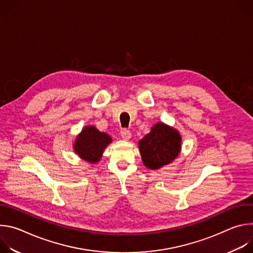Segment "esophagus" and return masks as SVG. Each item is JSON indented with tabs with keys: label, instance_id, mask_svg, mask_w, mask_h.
<instances>
[{
	"label": "esophagus",
	"instance_id": "34e87169",
	"mask_svg": "<svg viewBox=\"0 0 253 253\" xmlns=\"http://www.w3.org/2000/svg\"><path fill=\"white\" fill-rule=\"evenodd\" d=\"M121 137H122V139H123V140L127 141V140H130V139H131L132 134H131V132H130L129 130L124 129V130L121 132Z\"/></svg>",
	"mask_w": 253,
	"mask_h": 253
}]
</instances>
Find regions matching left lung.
<instances>
[{
	"label": "left lung",
	"mask_w": 253,
	"mask_h": 253,
	"mask_svg": "<svg viewBox=\"0 0 253 253\" xmlns=\"http://www.w3.org/2000/svg\"><path fill=\"white\" fill-rule=\"evenodd\" d=\"M181 134L177 129L163 122L156 123L138 142L143 164L151 170L170 164L181 152Z\"/></svg>",
	"instance_id": "8db88e82"
}]
</instances>
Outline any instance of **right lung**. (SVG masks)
Segmentation results:
<instances>
[{"label": "right lung", "instance_id": "add662e5", "mask_svg": "<svg viewBox=\"0 0 253 253\" xmlns=\"http://www.w3.org/2000/svg\"><path fill=\"white\" fill-rule=\"evenodd\" d=\"M112 143V137L105 132L99 131L95 126L88 125L83 127L76 136L73 149L74 152L88 163H98L106 149Z\"/></svg>", "mask_w": 253, "mask_h": 253}]
</instances>
